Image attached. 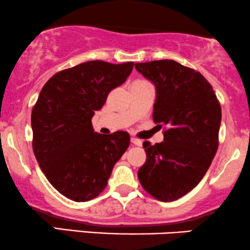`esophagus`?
Masks as SVG:
<instances>
[{
    "instance_id": "esophagus-1",
    "label": "esophagus",
    "mask_w": 250,
    "mask_h": 250,
    "mask_svg": "<svg viewBox=\"0 0 250 250\" xmlns=\"http://www.w3.org/2000/svg\"><path fill=\"white\" fill-rule=\"evenodd\" d=\"M131 143L133 144H135V146H142V141L141 140H138V138H135V137H131Z\"/></svg>"
}]
</instances>
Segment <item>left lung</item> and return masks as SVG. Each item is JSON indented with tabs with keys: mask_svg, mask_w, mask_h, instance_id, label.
Here are the masks:
<instances>
[{
	"mask_svg": "<svg viewBox=\"0 0 250 250\" xmlns=\"http://www.w3.org/2000/svg\"><path fill=\"white\" fill-rule=\"evenodd\" d=\"M135 68L155 85L152 117L165 125L163 142L143 143L146 161L138 179L157 200H177L199 184L214 158L220 104L203 74L174 60L137 62Z\"/></svg>",
	"mask_w": 250,
	"mask_h": 250,
	"instance_id": "8db88e82",
	"label": "left lung"
}]
</instances>
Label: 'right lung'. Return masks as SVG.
<instances>
[{
  "instance_id": "add662e5",
  "label": "right lung",
  "mask_w": 250,
  "mask_h": 250,
  "mask_svg": "<svg viewBox=\"0 0 250 250\" xmlns=\"http://www.w3.org/2000/svg\"><path fill=\"white\" fill-rule=\"evenodd\" d=\"M133 67V62H86L56 73L39 93L31 114L32 149L51 185L68 199L98 197L130 144L127 131L95 133L92 117Z\"/></svg>"
}]
</instances>
